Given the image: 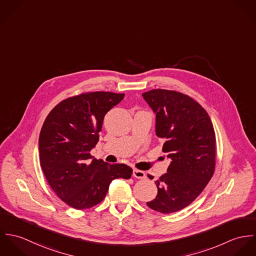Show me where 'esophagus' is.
Here are the masks:
<instances>
[{
	"label": "esophagus",
	"mask_w": 256,
	"mask_h": 256,
	"mask_svg": "<svg viewBox=\"0 0 256 256\" xmlns=\"http://www.w3.org/2000/svg\"><path fill=\"white\" fill-rule=\"evenodd\" d=\"M133 176L136 178H139V180H142V178H146V174L142 170H139L137 168H134L133 170Z\"/></svg>",
	"instance_id": "34e87169"
}]
</instances>
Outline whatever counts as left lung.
I'll return each mask as SVG.
<instances>
[{
	"instance_id": "obj_1",
	"label": "left lung",
	"mask_w": 256,
	"mask_h": 256,
	"mask_svg": "<svg viewBox=\"0 0 256 256\" xmlns=\"http://www.w3.org/2000/svg\"><path fill=\"white\" fill-rule=\"evenodd\" d=\"M156 113V134L172 160L156 182L158 195L146 205L170 214L191 204L211 180L216 168V135L207 111L176 90L156 88L142 94Z\"/></svg>"
}]
</instances>
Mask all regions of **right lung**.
<instances>
[{
	"label": "right lung",
	"instance_id": "right-lung-1",
	"mask_svg": "<svg viewBox=\"0 0 256 256\" xmlns=\"http://www.w3.org/2000/svg\"><path fill=\"white\" fill-rule=\"evenodd\" d=\"M124 94L88 92L68 98L49 112L39 135V160L52 190L76 210L92 208L106 196L115 178L129 180L132 168L92 160L106 114Z\"/></svg>",
	"mask_w": 256,
	"mask_h": 256
}]
</instances>
